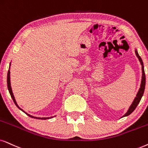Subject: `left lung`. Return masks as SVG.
I'll list each match as a JSON object with an SVG mask.
<instances>
[{"instance_id":"left-lung-1","label":"left lung","mask_w":148,"mask_h":148,"mask_svg":"<svg viewBox=\"0 0 148 148\" xmlns=\"http://www.w3.org/2000/svg\"><path fill=\"white\" fill-rule=\"evenodd\" d=\"M135 54H136V57H137L138 59H139V60L140 61V63H141V66H142V79H141V87H140L139 90V91H138L137 94H136V96L135 97V98H134V101H133V102H132L131 106H130V108H129L128 111H127V113L125 114L124 115H123L122 117H126V116L129 115H130V114H131L132 112L134 111V109H135L136 106H137L138 104L139 103L140 100H141L142 96H143V95L144 90H145V71H144L143 63V61H142L141 57H140V56L139 55V54H138L137 50H135Z\"/></svg>"}]
</instances>
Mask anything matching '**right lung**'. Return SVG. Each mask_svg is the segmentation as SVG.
<instances>
[{"mask_svg": "<svg viewBox=\"0 0 148 148\" xmlns=\"http://www.w3.org/2000/svg\"><path fill=\"white\" fill-rule=\"evenodd\" d=\"M10 65H11V64H10ZM7 87H8L9 93H10L11 96H12V99H13V100H14L15 104H16V105L17 106V107H18V108H20V109L21 110V111H22V109H21V108H20L19 107V106H18V104H17V102H16V100H15V98H14V93H13V92H12V87H11V83H10V71H9V70L8 71V73H7ZM22 111L24 112V111ZM24 113H25V112H24ZM25 113L27 114V115H29V117H33V118H35V119H47L52 118V117H33V116L29 115V114H28V113Z\"/></svg>", "mask_w": 148, "mask_h": 148, "instance_id": "obj_1", "label": "right lung"}]
</instances>
